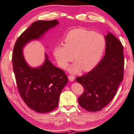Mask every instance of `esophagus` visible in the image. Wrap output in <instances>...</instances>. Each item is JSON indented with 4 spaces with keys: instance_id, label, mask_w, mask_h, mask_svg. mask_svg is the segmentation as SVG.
<instances>
[{
    "instance_id": "1",
    "label": "esophagus",
    "mask_w": 134,
    "mask_h": 134,
    "mask_svg": "<svg viewBox=\"0 0 134 134\" xmlns=\"http://www.w3.org/2000/svg\"><path fill=\"white\" fill-rule=\"evenodd\" d=\"M68 79L70 81H74V80H75V77H74V76L72 75H69L68 76Z\"/></svg>"
}]
</instances>
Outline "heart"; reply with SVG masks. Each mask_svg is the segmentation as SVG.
<instances>
[{
	"label": "heart",
	"mask_w": 134,
	"mask_h": 134,
	"mask_svg": "<svg viewBox=\"0 0 134 134\" xmlns=\"http://www.w3.org/2000/svg\"><path fill=\"white\" fill-rule=\"evenodd\" d=\"M106 41L99 32L75 28L68 32L63 45L57 46L53 55L59 66L65 69L74 59L75 62L69 71L76 74L82 69L90 71L94 68L102 59L106 49Z\"/></svg>",
	"instance_id": "obj_1"
}]
</instances>
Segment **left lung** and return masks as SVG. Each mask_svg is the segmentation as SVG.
<instances>
[{"mask_svg":"<svg viewBox=\"0 0 134 134\" xmlns=\"http://www.w3.org/2000/svg\"><path fill=\"white\" fill-rule=\"evenodd\" d=\"M105 54L90 72L76 81L84 88L78 98L80 106L89 111L102 110L115 97L124 79V49L120 41L111 32L104 36Z\"/></svg>","mask_w":134,"mask_h":134,"instance_id":"obj_1","label":"left lung"}]
</instances>
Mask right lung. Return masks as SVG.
<instances>
[{"label":"right lung","instance_id":"add662e5","mask_svg":"<svg viewBox=\"0 0 134 134\" xmlns=\"http://www.w3.org/2000/svg\"><path fill=\"white\" fill-rule=\"evenodd\" d=\"M59 24L56 19L34 22L17 39L13 50V69L19 93L25 104L38 113H49L58 107L68 79L62 69L52 64L46 53L42 65L31 67L25 61L23 49Z\"/></svg>","mask_w":134,"mask_h":134}]
</instances>
